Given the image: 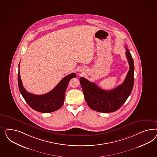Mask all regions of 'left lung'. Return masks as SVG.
<instances>
[{
	"instance_id": "left-lung-1",
	"label": "left lung",
	"mask_w": 157,
	"mask_h": 157,
	"mask_svg": "<svg viewBox=\"0 0 157 157\" xmlns=\"http://www.w3.org/2000/svg\"><path fill=\"white\" fill-rule=\"evenodd\" d=\"M126 48L129 70L123 83L111 90H105L94 82L85 78H80V83L86 101L91 109L98 112L110 113L115 112L123 105L132 90L134 83L133 58Z\"/></svg>"
}]
</instances>
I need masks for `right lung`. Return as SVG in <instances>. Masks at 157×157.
I'll return each instance as SVG.
<instances>
[{
    "instance_id": "right-lung-1",
    "label": "right lung",
    "mask_w": 157,
    "mask_h": 157,
    "mask_svg": "<svg viewBox=\"0 0 157 157\" xmlns=\"http://www.w3.org/2000/svg\"><path fill=\"white\" fill-rule=\"evenodd\" d=\"M76 76L75 73L70 74L63 78L52 90L43 95H35L29 93L24 88L20 76L19 64L18 74V87L21 94L33 109L42 113H50L55 112L62 107L64 104L65 92L69 82Z\"/></svg>"
}]
</instances>
